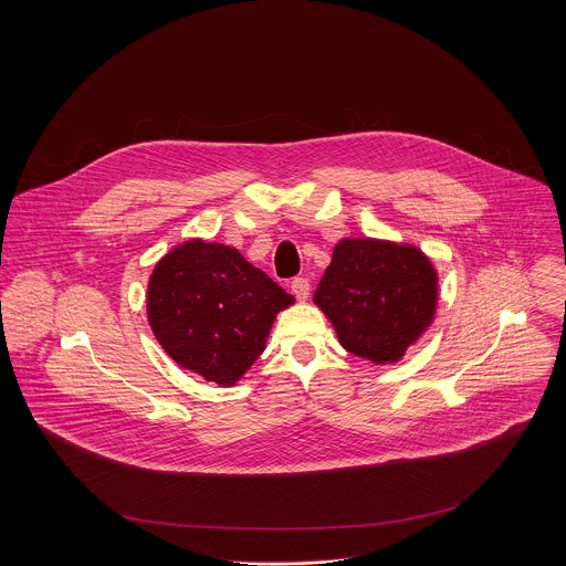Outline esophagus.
I'll use <instances>...</instances> for the list:
<instances>
[{"instance_id": "34e87169", "label": "esophagus", "mask_w": 566, "mask_h": 566, "mask_svg": "<svg viewBox=\"0 0 566 566\" xmlns=\"http://www.w3.org/2000/svg\"><path fill=\"white\" fill-rule=\"evenodd\" d=\"M290 290H292V294H294L298 301H307V298H310V290H312V285H310V281H307V279L298 276V279H294V281L290 283Z\"/></svg>"}]
</instances>
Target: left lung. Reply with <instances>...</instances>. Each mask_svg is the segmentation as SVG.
I'll return each mask as SVG.
<instances>
[{
	"mask_svg": "<svg viewBox=\"0 0 566 566\" xmlns=\"http://www.w3.org/2000/svg\"><path fill=\"white\" fill-rule=\"evenodd\" d=\"M438 276L409 243L346 238L333 248L314 303L339 344L375 364L401 359L433 321Z\"/></svg>",
	"mask_w": 566,
	"mask_h": 566,
	"instance_id": "1",
	"label": "left lung"
}]
</instances>
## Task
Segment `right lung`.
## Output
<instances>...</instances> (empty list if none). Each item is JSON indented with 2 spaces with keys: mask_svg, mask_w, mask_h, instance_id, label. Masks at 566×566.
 <instances>
[{
  "mask_svg": "<svg viewBox=\"0 0 566 566\" xmlns=\"http://www.w3.org/2000/svg\"><path fill=\"white\" fill-rule=\"evenodd\" d=\"M292 303L240 250L202 240L169 250L148 283V321L165 353L220 386L240 381Z\"/></svg>",
  "mask_w": 566,
  "mask_h": 566,
  "instance_id": "1",
  "label": "right lung"
}]
</instances>
